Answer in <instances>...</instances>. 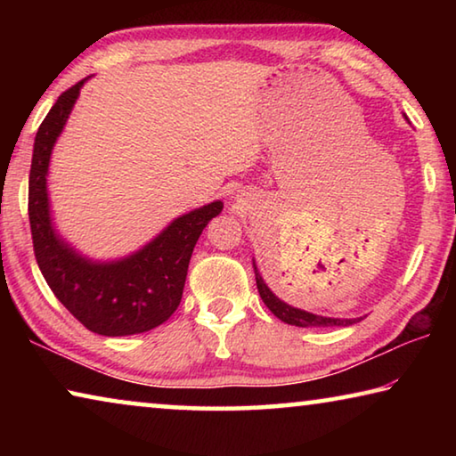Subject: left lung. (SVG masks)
<instances>
[{"label": "left lung", "instance_id": "1", "mask_svg": "<svg viewBox=\"0 0 456 456\" xmlns=\"http://www.w3.org/2000/svg\"><path fill=\"white\" fill-rule=\"evenodd\" d=\"M253 272H256V281H257V289L259 296L264 299V304L269 307L275 318H280L281 322L289 323V326H297V328H326V326H352V323L360 322V318L354 320H342V318H326V315H318L305 310H299V307H293L289 304L281 302L275 293L267 288V283L261 277L259 269L256 265V259H253Z\"/></svg>", "mask_w": 456, "mask_h": 456}]
</instances>
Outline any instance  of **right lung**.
Segmentation results:
<instances>
[{"label": "right lung", "instance_id": "add662e5", "mask_svg": "<svg viewBox=\"0 0 456 456\" xmlns=\"http://www.w3.org/2000/svg\"><path fill=\"white\" fill-rule=\"evenodd\" d=\"M84 82L68 88L37 128L28 195L34 253L53 296L82 326L100 336L142 334L179 307L197 239L223 211V203L213 200L181 215L142 249L122 259L94 261L64 241L52 223L48 168Z\"/></svg>", "mask_w": 456, "mask_h": 456}]
</instances>
